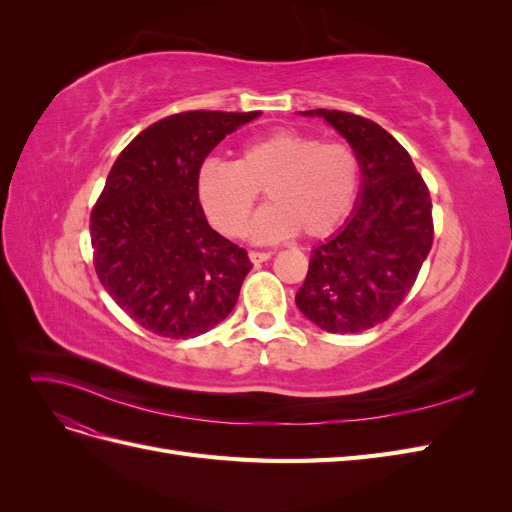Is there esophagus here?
Masks as SVG:
<instances>
[{
	"instance_id": "1",
	"label": "esophagus",
	"mask_w": 512,
	"mask_h": 512,
	"mask_svg": "<svg viewBox=\"0 0 512 512\" xmlns=\"http://www.w3.org/2000/svg\"><path fill=\"white\" fill-rule=\"evenodd\" d=\"M269 258H271V252H258V250L250 252V260L254 262V265H256V262H265Z\"/></svg>"
}]
</instances>
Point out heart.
<instances>
[{
    "label": "heart",
    "mask_w": 512,
    "mask_h": 512,
    "mask_svg": "<svg viewBox=\"0 0 512 512\" xmlns=\"http://www.w3.org/2000/svg\"><path fill=\"white\" fill-rule=\"evenodd\" d=\"M361 177V158L350 145L280 128L243 143L232 164L207 158L196 170V196L228 237L243 235L262 192L269 205L252 224L254 239L277 241L297 230L320 239L348 220Z\"/></svg>",
    "instance_id": "1"
}]
</instances>
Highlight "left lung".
Here are the masks:
<instances>
[{
  "mask_svg": "<svg viewBox=\"0 0 512 512\" xmlns=\"http://www.w3.org/2000/svg\"><path fill=\"white\" fill-rule=\"evenodd\" d=\"M327 119L359 153L361 194L346 226L314 247L297 307L329 333H361L404 303L433 243L431 196L395 138L376 121L344 111Z\"/></svg>",
  "mask_w": 512,
  "mask_h": 512,
  "instance_id": "1",
  "label": "left lung"
}]
</instances>
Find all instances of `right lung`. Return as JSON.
<instances>
[{"mask_svg": "<svg viewBox=\"0 0 512 512\" xmlns=\"http://www.w3.org/2000/svg\"><path fill=\"white\" fill-rule=\"evenodd\" d=\"M260 111H188L151 123L119 153L91 209L94 267L113 301L170 339L211 331L232 312L252 262L215 232L196 170Z\"/></svg>", "mask_w": 512, "mask_h": 512, "instance_id": "add662e5", "label": "right lung"}]
</instances>
